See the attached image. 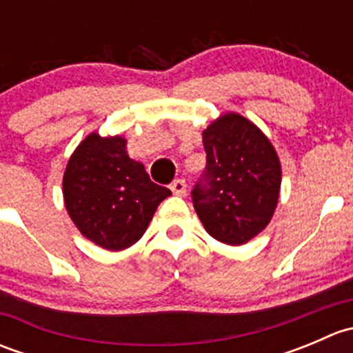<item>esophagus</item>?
<instances>
[{
  "label": "esophagus",
  "instance_id": "1",
  "mask_svg": "<svg viewBox=\"0 0 353 353\" xmlns=\"http://www.w3.org/2000/svg\"><path fill=\"white\" fill-rule=\"evenodd\" d=\"M186 181L184 179H176L170 183V190H172L174 194H177V196H184L186 194Z\"/></svg>",
  "mask_w": 353,
  "mask_h": 353
}]
</instances>
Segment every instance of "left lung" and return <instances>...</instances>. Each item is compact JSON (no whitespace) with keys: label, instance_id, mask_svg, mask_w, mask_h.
<instances>
[{"label":"left lung","instance_id":"left-lung-1","mask_svg":"<svg viewBox=\"0 0 353 353\" xmlns=\"http://www.w3.org/2000/svg\"><path fill=\"white\" fill-rule=\"evenodd\" d=\"M206 167L191 191L194 210L213 239L241 245L258 236L279 203L282 169L268 138L239 114L203 131Z\"/></svg>","mask_w":353,"mask_h":353}]
</instances>
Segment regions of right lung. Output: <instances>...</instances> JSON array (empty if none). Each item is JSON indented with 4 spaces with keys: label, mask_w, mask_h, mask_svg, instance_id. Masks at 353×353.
I'll return each instance as SVG.
<instances>
[{
    "label": "right lung",
    "mask_w": 353,
    "mask_h": 353,
    "mask_svg": "<svg viewBox=\"0 0 353 353\" xmlns=\"http://www.w3.org/2000/svg\"><path fill=\"white\" fill-rule=\"evenodd\" d=\"M63 194L78 230L101 248L119 251L143 236L157 206L172 193L128 157L126 140L92 133L68 162Z\"/></svg>",
    "instance_id": "obj_1"
}]
</instances>
